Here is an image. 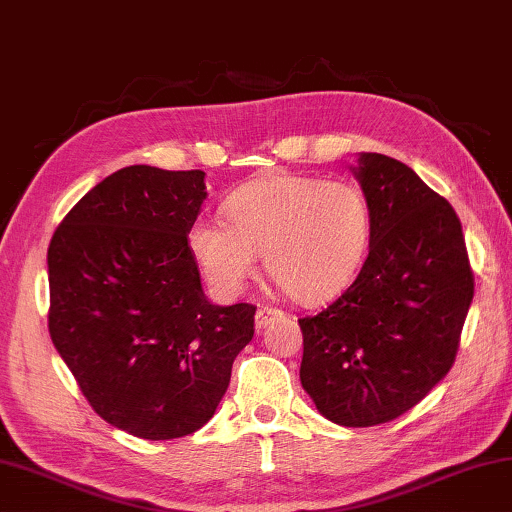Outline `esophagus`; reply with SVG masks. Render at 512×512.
Returning a JSON list of instances; mask_svg holds the SVG:
<instances>
[{
  "label": "esophagus",
  "instance_id": "34e87169",
  "mask_svg": "<svg viewBox=\"0 0 512 512\" xmlns=\"http://www.w3.org/2000/svg\"><path fill=\"white\" fill-rule=\"evenodd\" d=\"M284 318V311L280 309H273V306H259L257 309V315H255V324L257 329H266L268 324Z\"/></svg>",
  "mask_w": 512,
  "mask_h": 512
}]
</instances>
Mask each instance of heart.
Here are the masks:
<instances>
[{
    "label": "heart",
    "instance_id": "b5f03b06",
    "mask_svg": "<svg viewBox=\"0 0 512 512\" xmlns=\"http://www.w3.org/2000/svg\"><path fill=\"white\" fill-rule=\"evenodd\" d=\"M226 224L201 217L188 232L190 250L221 295H237L264 255L273 282L300 304L345 291L365 262L371 208L356 185L318 176L277 174L237 190L224 206Z\"/></svg>",
    "mask_w": 512,
    "mask_h": 512
}]
</instances>
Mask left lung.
Listing matches in <instances>:
<instances>
[{
    "instance_id": "left-lung-1",
    "label": "left lung",
    "mask_w": 512,
    "mask_h": 512,
    "mask_svg": "<svg viewBox=\"0 0 512 512\" xmlns=\"http://www.w3.org/2000/svg\"><path fill=\"white\" fill-rule=\"evenodd\" d=\"M371 208L369 255L327 309L300 318V380L322 416L345 427L394 421L457 358L475 273L457 212L385 154H360Z\"/></svg>"
}]
</instances>
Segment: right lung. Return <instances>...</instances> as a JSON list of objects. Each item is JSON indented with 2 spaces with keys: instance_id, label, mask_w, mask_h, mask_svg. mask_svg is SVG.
I'll list each match as a JSON object with an SVG mask.
<instances>
[{
  "instance_id": "obj_1",
  "label": "right lung",
  "mask_w": 512,
  "mask_h": 512,
  "mask_svg": "<svg viewBox=\"0 0 512 512\" xmlns=\"http://www.w3.org/2000/svg\"><path fill=\"white\" fill-rule=\"evenodd\" d=\"M206 172L129 165L91 188L49 246V333L94 412L167 441L224 398L257 306L210 304L188 232Z\"/></svg>"
}]
</instances>
